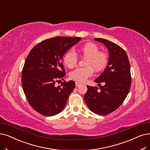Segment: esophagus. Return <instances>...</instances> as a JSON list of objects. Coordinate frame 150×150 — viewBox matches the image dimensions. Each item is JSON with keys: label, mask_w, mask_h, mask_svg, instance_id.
I'll return each mask as SVG.
<instances>
[{"label": "esophagus", "mask_w": 150, "mask_h": 150, "mask_svg": "<svg viewBox=\"0 0 150 150\" xmlns=\"http://www.w3.org/2000/svg\"><path fill=\"white\" fill-rule=\"evenodd\" d=\"M81 85V83L80 82H76V87H79Z\"/></svg>", "instance_id": "obj_1"}]
</instances>
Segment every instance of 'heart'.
<instances>
[{"label": "heart", "mask_w": 150, "mask_h": 150, "mask_svg": "<svg viewBox=\"0 0 150 150\" xmlns=\"http://www.w3.org/2000/svg\"><path fill=\"white\" fill-rule=\"evenodd\" d=\"M80 55L86 58L84 65L86 67L79 68L71 71L69 78L78 82H85L93 74V69L100 71L105 68L108 63V56L103 51H99L98 46L92 42H89L79 47L78 50ZM63 61L66 67L69 68L75 67L78 62L76 53L71 50L64 53Z\"/></svg>", "instance_id": "obj_1"}]
</instances>
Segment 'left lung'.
Segmentation results:
<instances>
[{"label":"left lung","mask_w":150,"mask_h":150,"mask_svg":"<svg viewBox=\"0 0 150 150\" xmlns=\"http://www.w3.org/2000/svg\"><path fill=\"white\" fill-rule=\"evenodd\" d=\"M94 40L108 49L109 61L102 74L95 80L99 90L98 87L87 86L84 100L92 112L104 116L117 110L127 96L132 80L130 67L127 53L120 46L103 39Z\"/></svg>","instance_id":"1"}]
</instances>
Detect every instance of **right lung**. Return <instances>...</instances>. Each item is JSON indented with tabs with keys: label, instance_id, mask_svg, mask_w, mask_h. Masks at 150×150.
<instances>
[{
	"label": "right lung",
	"instance_id": "add662e5",
	"mask_svg": "<svg viewBox=\"0 0 150 150\" xmlns=\"http://www.w3.org/2000/svg\"><path fill=\"white\" fill-rule=\"evenodd\" d=\"M81 38L58 36L45 39L33 47L25 62L21 73L24 93L33 108L46 116L60 112L69 95L75 88L73 81L55 86L64 80L66 73L62 59L64 53Z\"/></svg>",
	"mask_w": 150,
	"mask_h": 150
}]
</instances>
